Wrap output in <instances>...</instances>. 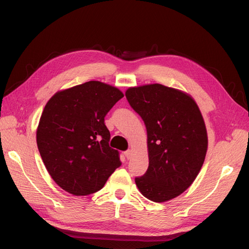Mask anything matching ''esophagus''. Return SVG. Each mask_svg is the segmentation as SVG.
Here are the masks:
<instances>
[{
  "mask_svg": "<svg viewBox=\"0 0 249 249\" xmlns=\"http://www.w3.org/2000/svg\"><path fill=\"white\" fill-rule=\"evenodd\" d=\"M124 156L126 157V159H131L132 156H133V150L132 149L126 150V152H124Z\"/></svg>",
  "mask_w": 249,
  "mask_h": 249,
  "instance_id": "1",
  "label": "esophagus"
}]
</instances>
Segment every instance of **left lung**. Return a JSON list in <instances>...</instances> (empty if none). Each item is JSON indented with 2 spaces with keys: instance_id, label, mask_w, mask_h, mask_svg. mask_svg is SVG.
Wrapping results in <instances>:
<instances>
[{
  "instance_id": "8db88e82",
  "label": "left lung",
  "mask_w": 249,
  "mask_h": 249,
  "mask_svg": "<svg viewBox=\"0 0 249 249\" xmlns=\"http://www.w3.org/2000/svg\"><path fill=\"white\" fill-rule=\"evenodd\" d=\"M125 96L147 132L148 168L135 178L138 190L155 202L176 198L192 185L207 155L197 104L187 92L158 83L127 88Z\"/></svg>"
}]
</instances>
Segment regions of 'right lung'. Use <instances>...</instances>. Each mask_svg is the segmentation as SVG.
Returning a JSON list of instances; mask_svg holds the SVG:
<instances>
[{"mask_svg":"<svg viewBox=\"0 0 249 249\" xmlns=\"http://www.w3.org/2000/svg\"><path fill=\"white\" fill-rule=\"evenodd\" d=\"M124 93L100 81L60 90L48 101L36 131L41 159L55 183L84 196L101 190L120 166L104 118Z\"/></svg>","mask_w":249,"mask_h":249,"instance_id":"obj_1","label":"right lung"}]
</instances>
